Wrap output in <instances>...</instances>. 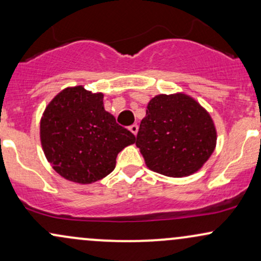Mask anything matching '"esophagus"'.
<instances>
[{"label": "esophagus", "instance_id": "1", "mask_svg": "<svg viewBox=\"0 0 261 261\" xmlns=\"http://www.w3.org/2000/svg\"><path fill=\"white\" fill-rule=\"evenodd\" d=\"M128 128H130V131H131V133H133V134L135 135V136H136L137 131H139V126H137L136 124H134V125H131V126L128 127Z\"/></svg>", "mask_w": 261, "mask_h": 261}]
</instances>
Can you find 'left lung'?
I'll use <instances>...</instances> for the list:
<instances>
[{"mask_svg":"<svg viewBox=\"0 0 261 261\" xmlns=\"http://www.w3.org/2000/svg\"><path fill=\"white\" fill-rule=\"evenodd\" d=\"M136 146L150 170L184 177L198 171L210 158L216 130L209 113L192 97L158 95L147 106Z\"/></svg>","mask_w":261,"mask_h":261,"instance_id":"left-lung-1","label":"left lung"}]
</instances>
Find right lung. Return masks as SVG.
<instances>
[{
	"label": "right lung",
	"mask_w": 261,
	"mask_h": 261,
	"mask_svg": "<svg viewBox=\"0 0 261 261\" xmlns=\"http://www.w3.org/2000/svg\"><path fill=\"white\" fill-rule=\"evenodd\" d=\"M47 161L62 177L92 184L114 170L118 153L136 137L103 106V93L67 87L53 98L40 122Z\"/></svg>",
	"instance_id": "1"
}]
</instances>
